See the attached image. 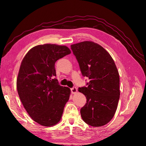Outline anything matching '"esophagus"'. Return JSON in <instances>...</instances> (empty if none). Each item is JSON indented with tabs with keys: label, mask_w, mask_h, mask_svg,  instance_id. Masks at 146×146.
Here are the masks:
<instances>
[{
	"label": "esophagus",
	"mask_w": 146,
	"mask_h": 146,
	"mask_svg": "<svg viewBox=\"0 0 146 146\" xmlns=\"http://www.w3.org/2000/svg\"><path fill=\"white\" fill-rule=\"evenodd\" d=\"M77 88H76V87H73L72 88H71V92L72 94H76V92H77Z\"/></svg>",
	"instance_id": "1"
}]
</instances>
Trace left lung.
<instances>
[{
  "instance_id": "8db88e82",
  "label": "left lung",
  "mask_w": 146,
  "mask_h": 146,
  "mask_svg": "<svg viewBox=\"0 0 146 146\" xmlns=\"http://www.w3.org/2000/svg\"><path fill=\"white\" fill-rule=\"evenodd\" d=\"M83 77L90 81L78 90L85 95L86 103L80 109L81 117L92 127L106 124L113 117L119 99V76L112 58L102 47L92 41L71 45Z\"/></svg>"
}]
</instances>
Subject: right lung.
<instances>
[{
	"label": "right lung",
	"instance_id": "1",
	"mask_svg": "<svg viewBox=\"0 0 146 146\" xmlns=\"http://www.w3.org/2000/svg\"><path fill=\"white\" fill-rule=\"evenodd\" d=\"M71 51L66 46L46 44L32 48L23 58L17 81L21 102L34 121L51 127L60 121L70 89L55 78L56 61Z\"/></svg>",
	"mask_w": 146,
	"mask_h": 146
}]
</instances>
